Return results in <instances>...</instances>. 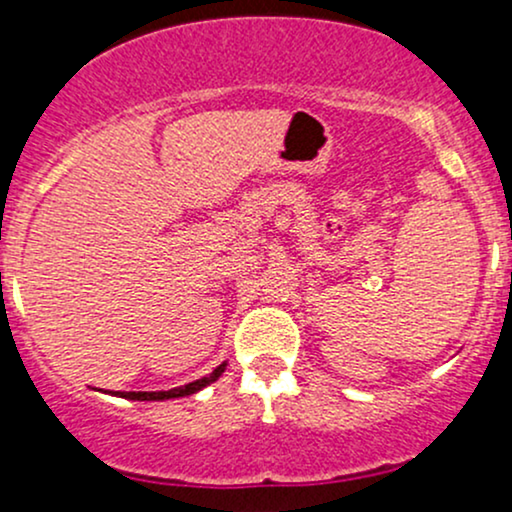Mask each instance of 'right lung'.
Masks as SVG:
<instances>
[{
	"mask_svg": "<svg viewBox=\"0 0 512 512\" xmlns=\"http://www.w3.org/2000/svg\"><path fill=\"white\" fill-rule=\"evenodd\" d=\"M223 373V366H219L214 370V373H209L207 378L202 380H195V383L190 385H182V387H175V390H166V392H120L122 397L127 399H142V402H151V399H173V397H185V395H195L197 390H202V387H207L209 383H214V380H219V375Z\"/></svg>",
	"mask_w": 512,
	"mask_h": 512,
	"instance_id": "add662e5",
	"label": "right lung"
}]
</instances>
